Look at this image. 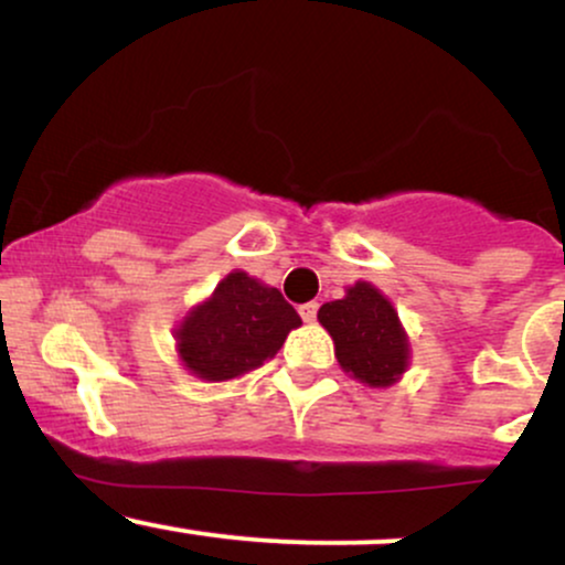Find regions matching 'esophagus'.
<instances>
[{
  "instance_id": "34e87169",
  "label": "esophagus",
  "mask_w": 565,
  "mask_h": 565,
  "mask_svg": "<svg viewBox=\"0 0 565 565\" xmlns=\"http://www.w3.org/2000/svg\"><path fill=\"white\" fill-rule=\"evenodd\" d=\"M300 316L305 323H313L316 316H319V302H305L300 305Z\"/></svg>"
}]
</instances>
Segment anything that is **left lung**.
<instances>
[{"label": "left lung", "instance_id": "1", "mask_svg": "<svg viewBox=\"0 0 565 565\" xmlns=\"http://www.w3.org/2000/svg\"><path fill=\"white\" fill-rule=\"evenodd\" d=\"M319 321L334 340L340 366L366 385L385 387L406 372L408 342L393 305L359 281L345 300L321 305Z\"/></svg>", "mask_w": 565, "mask_h": 565}]
</instances>
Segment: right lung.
Segmentation results:
<instances>
[{"instance_id": "obj_1", "label": "right lung", "mask_w": 565, "mask_h": 565, "mask_svg": "<svg viewBox=\"0 0 565 565\" xmlns=\"http://www.w3.org/2000/svg\"><path fill=\"white\" fill-rule=\"evenodd\" d=\"M300 316L281 291L236 270L217 284L215 295L180 323L183 364L201 380H233L274 359Z\"/></svg>"}]
</instances>
